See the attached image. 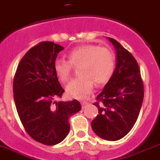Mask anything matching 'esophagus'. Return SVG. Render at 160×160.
<instances>
[{
  "label": "esophagus",
  "instance_id": "obj_1",
  "mask_svg": "<svg viewBox=\"0 0 160 160\" xmlns=\"http://www.w3.org/2000/svg\"><path fill=\"white\" fill-rule=\"evenodd\" d=\"M80 103H81L82 108L83 109V108H85V107H86V106L88 104V102H86V101H81V102H80Z\"/></svg>",
  "mask_w": 160,
  "mask_h": 160
}]
</instances>
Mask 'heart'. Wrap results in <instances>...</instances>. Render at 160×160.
I'll use <instances>...</instances> for the list:
<instances>
[{
    "label": "heart",
    "instance_id": "1",
    "mask_svg": "<svg viewBox=\"0 0 160 160\" xmlns=\"http://www.w3.org/2000/svg\"><path fill=\"white\" fill-rule=\"evenodd\" d=\"M68 61L58 59L54 62L53 69L61 81L70 78L72 66L78 67L80 77L66 85L69 96L83 98L92 92L93 82L96 85L107 83L114 73L115 58L114 53L107 47L96 45H84L73 49L68 54Z\"/></svg>",
    "mask_w": 160,
    "mask_h": 160
}]
</instances>
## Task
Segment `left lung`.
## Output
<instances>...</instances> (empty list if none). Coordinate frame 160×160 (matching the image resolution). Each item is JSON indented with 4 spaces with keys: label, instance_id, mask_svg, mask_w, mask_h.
Instances as JSON below:
<instances>
[{
    "label": "left lung",
    "instance_id": "1",
    "mask_svg": "<svg viewBox=\"0 0 160 160\" xmlns=\"http://www.w3.org/2000/svg\"><path fill=\"white\" fill-rule=\"evenodd\" d=\"M107 39L116 51L115 68L94 103L98 114L92 122V128L103 140L114 141L125 137L137 122L144 98V86L133 56L115 39L109 37Z\"/></svg>",
    "mask_w": 160,
    "mask_h": 160
}]
</instances>
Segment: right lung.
<instances>
[{
	"instance_id": "obj_1",
	"label": "right lung",
	"mask_w": 160,
	"mask_h": 160,
	"mask_svg": "<svg viewBox=\"0 0 160 160\" xmlns=\"http://www.w3.org/2000/svg\"><path fill=\"white\" fill-rule=\"evenodd\" d=\"M64 47L42 42L30 49L17 67L13 93L16 110L30 137L46 145L62 142L69 132L68 118L81 109L74 99L64 102V89L53 65Z\"/></svg>"
}]
</instances>
